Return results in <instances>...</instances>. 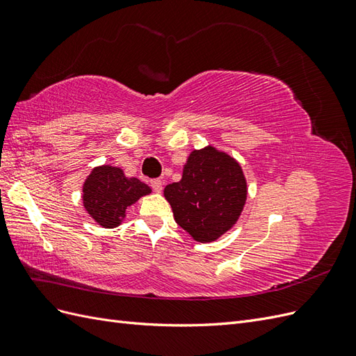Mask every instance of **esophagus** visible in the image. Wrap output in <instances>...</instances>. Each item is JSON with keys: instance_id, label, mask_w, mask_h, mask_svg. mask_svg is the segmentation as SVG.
<instances>
[{"instance_id": "obj_1", "label": "esophagus", "mask_w": 356, "mask_h": 356, "mask_svg": "<svg viewBox=\"0 0 356 356\" xmlns=\"http://www.w3.org/2000/svg\"><path fill=\"white\" fill-rule=\"evenodd\" d=\"M149 184H152L156 193H161V190H163V182H161V179H152L149 181Z\"/></svg>"}]
</instances>
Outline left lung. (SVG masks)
Instances as JSON below:
<instances>
[{"mask_svg":"<svg viewBox=\"0 0 356 356\" xmlns=\"http://www.w3.org/2000/svg\"><path fill=\"white\" fill-rule=\"evenodd\" d=\"M163 193L179 227L207 243L239 220L248 187L238 161L208 145L190 153L181 181L166 186Z\"/></svg>","mask_w":356,"mask_h":356,"instance_id":"obj_1","label":"left lung"}]
</instances>
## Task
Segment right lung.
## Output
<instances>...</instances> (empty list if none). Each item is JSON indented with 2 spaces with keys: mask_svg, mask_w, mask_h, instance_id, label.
<instances>
[{
  "mask_svg": "<svg viewBox=\"0 0 356 356\" xmlns=\"http://www.w3.org/2000/svg\"><path fill=\"white\" fill-rule=\"evenodd\" d=\"M152 193L138 178H129L123 169L110 165L96 166L83 184V204L104 229H114L126 217V209L139 197Z\"/></svg>",
  "mask_w": 356,
  "mask_h": 356,
  "instance_id": "obj_1",
  "label": "right lung"
}]
</instances>
